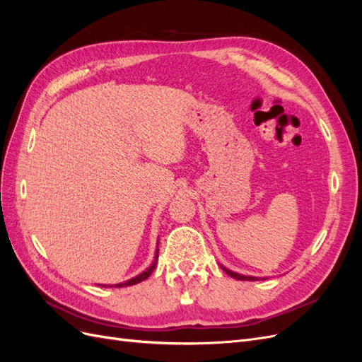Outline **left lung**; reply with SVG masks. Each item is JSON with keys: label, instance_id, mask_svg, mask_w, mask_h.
Listing matches in <instances>:
<instances>
[{"label": "left lung", "instance_id": "obj_1", "mask_svg": "<svg viewBox=\"0 0 362 362\" xmlns=\"http://www.w3.org/2000/svg\"><path fill=\"white\" fill-rule=\"evenodd\" d=\"M221 267H222V270L226 273V275H229V276L234 278V279H238V281H259V279H266V278H258V276H246V275H240V273L233 272V270H229V269L223 267L222 264H221Z\"/></svg>", "mask_w": 362, "mask_h": 362}]
</instances>
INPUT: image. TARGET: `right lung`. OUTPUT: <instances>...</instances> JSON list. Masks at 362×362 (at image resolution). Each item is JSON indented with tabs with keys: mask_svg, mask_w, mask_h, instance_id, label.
Masks as SVG:
<instances>
[{
	"mask_svg": "<svg viewBox=\"0 0 362 362\" xmlns=\"http://www.w3.org/2000/svg\"><path fill=\"white\" fill-rule=\"evenodd\" d=\"M157 261H158V242H157V249H156V257H154V261H152V264H151L145 272H141L140 275H137V276H134V278H131V279H128V281H125V282L115 284V286H105V284H101V286H103V287H115V288L128 287V286H134V284H139V282L145 281L146 278H149V276H151V273L154 272V269H156V266H157Z\"/></svg>",
	"mask_w": 362,
	"mask_h": 362,
	"instance_id": "1",
	"label": "right lung"
}]
</instances>
